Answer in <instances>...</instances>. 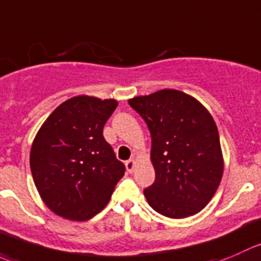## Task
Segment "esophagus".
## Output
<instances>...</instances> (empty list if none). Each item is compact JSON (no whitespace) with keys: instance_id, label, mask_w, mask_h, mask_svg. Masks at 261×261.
Masks as SVG:
<instances>
[{"instance_id":"obj_1","label":"esophagus","mask_w":261,"mask_h":261,"mask_svg":"<svg viewBox=\"0 0 261 261\" xmlns=\"http://www.w3.org/2000/svg\"><path fill=\"white\" fill-rule=\"evenodd\" d=\"M126 169H127L128 173H133L134 168H135V161L134 159H130V161L126 162Z\"/></svg>"}]
</instances>
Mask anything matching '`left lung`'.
I'll return each instance as SVG.
<instances>
[{"label": "left lung", "mask_w": 261, "mask_h": 261, "mask_svg": "<svg viewBox=\"0 0 261 261\" xmlns=\"http://www.w3.org/2000/svg\"><path fill=\"white\" fill-rule=\"evenodd\" d=\"M151 136L155 181L144 190L149 205L168 218L199 213L223 176L218 128L209 111L191 95L163 89L128 99Z\"/></svg>", "instance_id": "left-lung-1"}]
</instances>
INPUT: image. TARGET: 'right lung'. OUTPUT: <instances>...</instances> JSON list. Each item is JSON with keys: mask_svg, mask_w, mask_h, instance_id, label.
I'll use <instances>...</instances> for the list:
<instances>
[{"mask_svg": "<svg viewBox=\"0 0 261 261\" xmlns=\"http://www.w3.org/2000/svg\"><path fill=\"white\" fill-rule=\"evenodd\" d=\"M116 99L77 95L43 122L30 149V169L43 203L65 219L84 222L105 209L125 166L103 138Z\"/></svg>", "mask_w": 261, "mask_h": 261, "instance_id": "add662e5", "label": "right lung"}]
</instances>
